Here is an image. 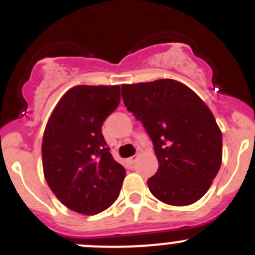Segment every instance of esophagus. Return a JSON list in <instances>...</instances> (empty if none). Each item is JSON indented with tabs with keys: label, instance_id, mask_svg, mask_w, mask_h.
Masks as SVG:
<instances>
[{
	"label": "esophagus",
	"instance_id": "obj_1",
	"mask_svg": "<svg viewBox=\"0 0 255 255\" xmlns=\"http://www.w3.org/2000/svg\"><path fill=\"white\" fill-rule=\"evenodd\" d=\"M137 158H138V154H134V156H132V157H130V158H129V162H130V163H134L135 161H137Z\"/></svg>",
	"mask_w": 255,
	"mask_h": 255
}]
</instances>
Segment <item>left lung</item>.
Listing matches in <instances>:
<instances>
[{"label":"left lung","instance_id":"1","mask_svg":"<svg viewBox=\"0 0 255 255\" xmlns=\"http://www.w3.org/2000/svg\"><path fill=\"white\" fill-rule=\"evenodd\" d=\"M128 111L141 121L158 160L148 178L154 197L173 206L196 203L221 165L223 135L209 107L172 79L122 85Z\"/></svg>","mask_w":255,"mask_h":255}]
</instances>
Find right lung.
I'll use <instances>...</instances> for the list:
<instances>
[{
    "mask_svg": "<svg viewBox=\"0 0 255 255\" xmlns=\"http://www.w3.org/2000/svg\"><path fill=\"white\" fill-rule=\"evenodd\" d=\"M120 102V85H78L50 116L41 147L44 176L70 210L95 215L120 196L126 170L114 161L102 133Z\"/></svg>",
    "mask_w": 255,
    "mask_h": 255,
    "instance_id": "right-lung-1",
    "label": "right lung"
}]
</instances>
